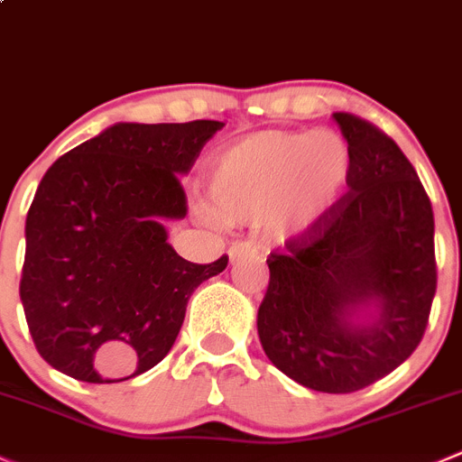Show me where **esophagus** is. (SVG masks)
<instances>
[{"mask_svg": "<svg viewBox=\"0 0 462 462\" xmlns=\"http://www.w3.org/2000/svg\"><path fill=\"white\" fill-rule=\"evenodd\" d=\"M257 245L250 244V241H236V244L230 245V250H227V257H230V262H241V259L245 257H257Z\"/></svg>", "mask_w": 462, "mask_h": 462, "instance_id": "esophagus-1", "label": "esophagus"}]
</instances>
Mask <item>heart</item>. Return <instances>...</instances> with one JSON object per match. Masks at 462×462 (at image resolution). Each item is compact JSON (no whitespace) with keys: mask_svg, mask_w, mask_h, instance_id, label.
Here are the masks:
<instances>
[{"mask_svg":"<svg viewBox=\"0 0 462 462\" xmlns=\"http://www.w3.org/2000/svg\"><path fill=\"white\" fill-rule=\"evenodd\" d=\"M352 153L331 131H263L214 155L200 221L257 223L275 239H293L320 226L343 199Z\"/></svg>","mask_w":462,"mask_h":462,"instance_id":"heart-1","label":"heart"}]
</instances>
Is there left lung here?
Wrapping results in <instances>:
<instances>
[{"label": "left lung", "mask_w": 462, "mask_h": 462, "mask_svg": "<svg viewBox=\"0 0 462 462\" xmlns=\"http://www.w3.org/2000/svg\"><path fill=\"white\" fill-rule=\"evenodd\" d=\"M352 153L334 212L266 259L257 334L277 370L318 393H355L404 364L436 295L433 209L400 146L334 112Z\"/></svg>", "instance_id": "1"}]
</instances>
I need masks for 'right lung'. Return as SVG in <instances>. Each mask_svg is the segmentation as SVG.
<instances>
[{"instance_id": "1", "label": "right lung", "mask_w": 462, "mask_h": 462, "mask_svg": "<svg viewBox=\"0 0 462 462\" xmlns=\"http://www.w3.org/2000/svg\"><path fill=\"white\" fill-rule=\"evenodd\" d=\"M221 122H119L58 158L26 214L20 300L40 356L88 383L158 365L191 293L227 257L191 263L164 223L187 214L180 178Z\"/></svg>"}]
</instances>
